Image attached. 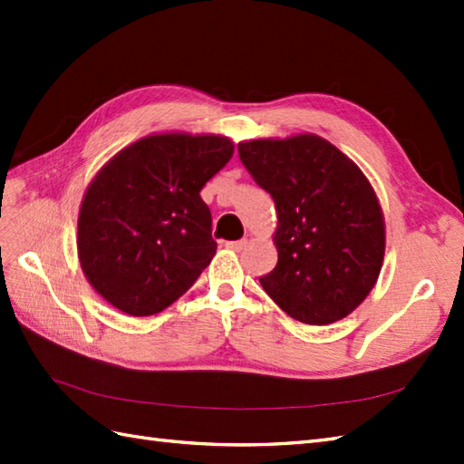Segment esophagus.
<instances>
[{
	"instance_id": "obj_1",
	"label": "esophagus",
	"mask_w": 464,
	"mask_h": 464,
	"mask_svg": "<svg viewBox=\"0 0 464 464\" xmlns=\"http://www.w3.org/2000/svg\"><path fill=\"white\" fill-rule=\"evenodd\" d=\"M227 247L233 249V251H243L245 247H247V239H239V241H229L227 243Z\"/></svg>"
}]
</instances>
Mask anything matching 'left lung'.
Returning a JSON list of instances; mask_svg holds the SVG:
<instances>
[{"mask_svg":"<svg viewBox=\"0 0 464 464\" xmlns=\"http://www.w3.org/2000/svg\"><path fill=\"white\" fill-rule=\"evenodd\" d=\"M239 160L277 209L279 259L265 293L307 324L347 317L377 283L384 221L377 195L347 155L319 135L239 143Z\"/></svg>","mask_w":464,"mask_h":464,"instance_id":"left-lung-1","label":"left lung"}]
</instances>
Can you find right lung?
Segmentation results:
<instances>
[{
    "label": "right lung",
    "instance_id": "right-lung-1",
    "mask_svg": "<svg viewBox=\"0 0 464 464\" xmlns=\"http://www.w3.org/2000/svg\"><path fill=\"white\" fill-rule=\"evenodd\" d=\"M231 155L233 141L219 135H150L95 175L77 221V251L105 301L147 317L187 293L217 251L199 191Z\"/></svg>",
    "mask_w": 464,
    "mask_h": 464
}]
</instances>
